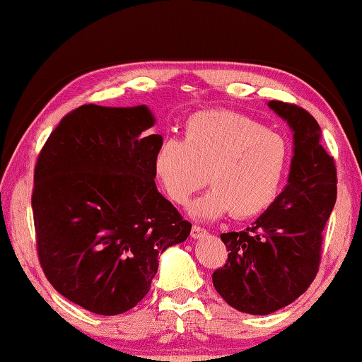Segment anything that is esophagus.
Returning a JSON list of instances; mask_svg holds the SVG:
<instances>
[{"label": "esophagus", "mask_w": 362, "mask_h": 362, "mask_svg": "<svg viewBox=\"0 0 362 362\" xmlns=\"http://www.w3.org/2000/svg\"><path fill=\"white\" fill-rule=\"evenodd\" d=\"M206 235H207V231L204 228L193 225V228H192V238H193V240H201V238H204Z\"/></svg>", "instance_id": "esophagus-1"}]
</instances>
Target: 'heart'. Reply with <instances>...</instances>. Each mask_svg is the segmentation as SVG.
I'll return each instance as SVG.
<instances>
[{"mask_svg": "<svg viewBox=\"0 0 362 362\" xmlns=\"http://www.w3.org/2000/svg\"><path fill=\"white\" fill-rule=\"evenodd\" d=\"M289 148L284 137L247 116L207 110L189 116L183 139L169 137L153 156V170L168 198L187 204L207 182L212 188L193 201L189 216L217 220L260 214L283 185Z\"/></svg>", "mask_w": 362, "mask_h": 362, "instance_id": "obj_1", "label": "heart"}]
</instances>
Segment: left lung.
<instances>
[{
  "label": "left lung",
  "mask_w": 362,
  "mask_h": 362,
  "mask_svg": "<svg viewBox=\"0 0 362 362\" xmlns=\"http://www.w3.org/2000/svg\"><path fill=\"white\" fill-rule=\"evenodd\" d=\"M292 131L289 179L273 204L243 231L222 233L228 260L212 274L226 303L249 315L284 308L308 289L320 268L322 230L337 199V170L308 112L272 100Z\"/></svg>",
  "instance_id": "8db88e82"
}]
</instances>
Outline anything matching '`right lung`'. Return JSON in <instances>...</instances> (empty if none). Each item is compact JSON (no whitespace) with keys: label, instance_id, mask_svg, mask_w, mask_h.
Segmentation results:
<instances>
[{"label":"right lung","instance_id":"right-lung-1","mask_svg":"<svg viewBox=\"0 0 362 362\" xmlns=\"http://www.w3.org/2000/svg\"><path fill=\"white\" fill-rule=\"evenodd\" d=\"M146 105L89 103L62 118L42 146L32 196L36 247L49 283L95 315L131 310L148 293L158 255L192 223L158 192Z\"/></svg>","mask_w":362,"mask_h":362}]
</instances>
